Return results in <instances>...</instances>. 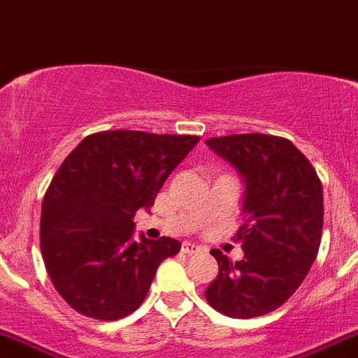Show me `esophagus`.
Masks as SVG:
<instances>
[{"label":"esophagus","instance_id":"obj_1","mask_svg":"<svg viewBox=\"0 0 358 358\" xmlns=\"http://www.w3.org/2000/svg\"><path fill=\"white\" fill-rule=\"evenodd\" d=\"M182 251H183V253H187V255H194V253H199V251H201V248H199L198 244L183 243L182 244Z\"/></svg>","mask_w":358,"mask_h":358}]
</instances>
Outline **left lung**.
Returning <instances> with one entry per match:
<instances>
[{
	"mask_svg": "<svg viewBox=\"0 0 358 358\" xmlns=\"http://www.w3.org/2000/svg\"><path fill=\"white\" fill-rule=\"evenodd\" d=\"M244 182V257L219 250L217 278L205 291L215 310L248 320L285 303L314 264L323 230V187L307 157L287 139L264 134L205 141Z\"/></svg>",
	"mask_w": 358,
	"mask_h": 358,
	"instance_id": "left-lung-1",
	"label": "left lung"
}]
</instances>
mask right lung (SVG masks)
I'll use <instances>...</instances> for the list:
<instances>
[{
    "label": "right lung",
    "mask_w": 358,
    "mask_h": 358,
    "mask_svg": "<svg viewBox=\"0 0 358 358\" xmlns=\"http://www.w3.org/2000/svg\"><path fill=\"white\" fill-rule=\"evenodd\" d=\"M196 135L134 130L92 134L71 151L43 199L41 251L55 289L71 307L114 321L139 308L160 262L180 243L134 239V215L153 207Z\"/></svg>",
    "instance_id": "1"
}]
</instances>
